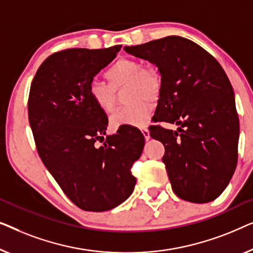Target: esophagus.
Here are the masks:
<instances>
[{
  "label": "esophagus",
  "mask_w": 253,
  "mask_h": 253,
  "mask_svg": "<svg viewBox=\"0 0 253 253\" xmlns=\"http://www.w3.org/2000/svg\"><path fill=\"white\" fill-rule=\"evenodd\" d=\"M141 131H142V134H143L145 141L150 140V131H149L148 128H142Z\"/></svg>",
  "instance_id": "34e87169"
}]
</instances>
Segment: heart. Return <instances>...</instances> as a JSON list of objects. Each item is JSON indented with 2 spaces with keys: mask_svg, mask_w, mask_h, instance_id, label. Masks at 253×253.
<instances>
[{
  "mask_svg": "<svg viewBox=\"0 0 253 253\" xmlns=\"http://www.w3.org/2000/svg\"><path fill=\"white\" fill-rule=\"evenodd\" d=\"M109 84L91 81L88 86V97L96 108L105 113L115 109L116 91L127 86L125 98L129 105L119 109L111 117L113 128L124 126L144 127L152 111L150 101H156L162 90V77L154 66H144L137 59L123 58L105 72Z\"/></svg>",
  "mask_w": 253,
  "mask_h": 253,
  "instance_id": "b5f03b06",
  "label": "heart"
}]
</instances>
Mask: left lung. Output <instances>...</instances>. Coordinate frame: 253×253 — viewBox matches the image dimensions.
I'll use <instances>...</instances> for the list:
<instances>
[{
	"label": "left lung",
	"instance_id": "obj_1",
	"mask_svg": "<svg viewBox=\"0 0 253 253\" xmlns=\"http://www.w3.org/2000/svg\"><path fill=\"white\" fill-rule=\"evenodd\" d=\"M148 60L162 77L150 136L165 145L163 162L177 197L208 203L219 197L236 169L240 122L232 84L221 65L188 39L166 37L124 47Z\"/></svg>",
	"mask_w": 253,
	"mask_h": 253
}]
</instances>
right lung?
<instances>
[{"mask_svg": "<svg viewBox=\"0 0 253 253\" xmlns=\"http://www.w3.org/2000/svg\"><path fill=\"white\" fill-rule=\"evenodd\" d=\"M120 48L56 52L41 64L31 84L28 120L39 156L66 196L84 211L115 209L136 184L130 167L143 151V134L119 127L96 147L106 134L108 118L88 97L94 77Z\"/></svg>", "mask_w": 253, "mask_h": 253, "instance_id": "add662e5", "label": "right lung"}]
</instances>
